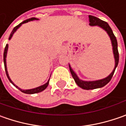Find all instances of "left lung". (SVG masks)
Listing matches in <instances>:
<instances>
[{
	"mask_svg": "<svg viewBox=\"0 0 126 126\" xmlns=\"http://www.w3.org/2000/svg\"><path fill=\"white\" fill-rule=\"evenodd\" d=\"M89 22L90 26L91 27H94V26H97V27L102 28L103 30L107 32V33L108 34V36L110 38V40L111 42V46H112V50H113V54H114V60H115V66L112 72L109 74L107 77L100 79V80H83L80 79L79 78V76L72 69L71 65L69 64V70H70L71 74L72 75V77L74 78V79L75 80L76 83L78 85L80 88L84 90H93L96 89V88H100L102 87H104V85L107 84L109 81L111 80L112 76L114 75V71L116 68L117 67L118 64H119V51H118V43H117V40L116 38V37L114 36V33L112 32L111 27H109V25L106 22H104L102 20H101L100 19L97 17L89 15Z\"/></svg>",
	"mask_w": 126,
	"mask_h": 126,
	"instance_id": "8db88e82",
	"label": "left lung"
}]
</instances>
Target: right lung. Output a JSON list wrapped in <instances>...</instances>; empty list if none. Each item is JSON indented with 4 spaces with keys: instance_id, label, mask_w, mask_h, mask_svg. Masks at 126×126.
I'll use <instances>...</instances> for the list:
<instances>
[{
    "instance_id": "obj_1",
    "label": "right lung",
    "mask_w": 126,
    "mask_h": 126,
    "mask_svg": "<svg viewBox=\"0 0 126 126\" xmlns=\"http://www.w3.org/2000/svg\"><path fill=\"white\" fill-rule=\"evenodd\" d=\"M33 20H38V19H37L36 17H32L31 19H27V20H25V21H24V22H22V23H20L19 25H17V27H15L14 29H13V30L11 32V33H10V37H9V40H10L11 38H12V36H13V34L15 33V32H17V30L19 28V27L22 26L23 24H25V23H27V22H30V21H33ZM7 50H8V44L6 45L5 46V50H4V53H3V62H4V65H5V72H6V75H7V79H9V80L10 81V83H12L13 85H15L17 88L22 93H26V94H35V93H40V92H42V91H43L44 90L46 89V88L47 87V85L49 84V80L50 79L47 80V82L45 83V84L42 85L41 86H38V87H37V88H33V89H29V90H22L21 88H19L17 85L15 84L12 81V80L10 79V76H9V74H8V72H7V64H6V57H7Z\"/></svg>"
}]
</instances>
